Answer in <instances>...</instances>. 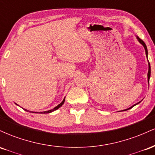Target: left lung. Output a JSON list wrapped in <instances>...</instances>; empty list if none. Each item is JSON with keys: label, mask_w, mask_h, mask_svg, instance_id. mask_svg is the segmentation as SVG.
Instances as JSON below:
<instances>
[{"label": "left lung", "mask_w": 155, "mask_h": 155, "mask_svg": "<svg viewBox=\"0 0 155 155\" xmlns=\"http://www.w3.org/2000/svg\"><path fill=\"white\" fill-rule=\"evenodd\" d=\"M136 38H137V39H138V42H139V43H140V44H142V45H143V47H144V49H145V51H146V56H147V60H148V51H147V45H146L144 42H143V41H142L141 39H140V38H139V37L136 36ZM148 62H149V60H148ZM148 65H149V71H148V74H147V78H148V83L149 84V79H150V75H151V67H150V63H148ZM140 102L137 103V104H134V105H133V106H131V107H130V108H127V109H124V110H122V111H127V110L130 109V108H132L133 107V106H136V105L138 104H139V103H140Z\"/></svg>", "instance_id": "1"}]
</instances>
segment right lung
Listing matches in <instances>:
<instances>
[{
  "label": "right lung",
  "mask_w": 155,
  "mask_h": 155,
  "mask_svg": "<svg viewBox=\"0 0 155 155\" xmlns=\"http://www.w3.org/2000/svg\"><path fill=\"white\" fill-rule=\"evenodd\" d=\"M65 98L63 99V101H62L61 103H60V104H59V105H58V106H56V107H54V108H52V109H51V110H49V111H41V112H34V111H28V110H27V109H25V108H23V109H25V111H28V112H32V113H37V114H48V113H51V112H52V111H55V110H57V109H58V108H59L60 106H62L63 105V104H64V102H65ZM17 106H19V105H17Z\"/></svg>",
  "instance_id": "right-lung-1"
}]
</instances>
